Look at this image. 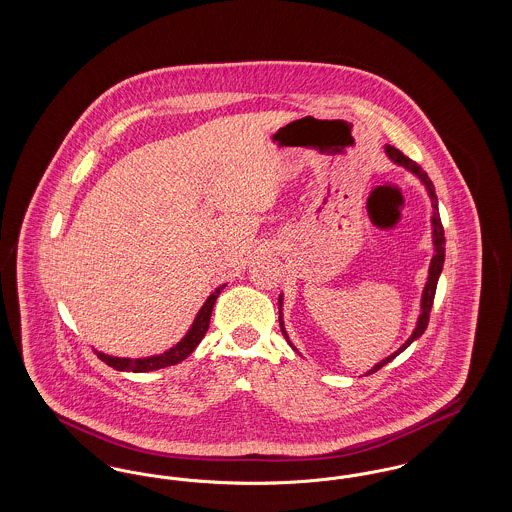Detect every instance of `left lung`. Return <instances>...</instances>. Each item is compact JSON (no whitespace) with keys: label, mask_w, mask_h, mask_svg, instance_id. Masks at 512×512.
I'll return each instance as SVG.
<instances>
[{"label":"left lung","mask_w":512,"mask_h":512,"mask_svg":"<svg viewBox=\"0 0 512 512\" xmlns=\"http://www.w3.org/2000/svg\"><path fill=\"white\" fill-rule=\"evenodd\" d=\"M386 153H388V157H390L391 161H393L395 165L405 167L407 171L413 172L414 176H418V178H420V182H422V184L426 186V190H428L430 201H432V209H434V215H432V226H434V232H432V234H434V257H432L430 270H428V282H426L424 292H422V301H420V317L416 320V328H414L411 338L405 341V343H403V345H401L393 355L386 357V359H384V361H380L378 365L372 366L366 374H372V372L380 370L382 366L388 365V363L393 361L399 353H403V351H405V349H407L414 340H418V338L424 334V330H426V326H428V320H430L432 305H434V295H436V288H438L439 274H441L443 261H445V234H443V226H441V219H439L438 195H436V190H434L432 180L428 178V174H426V172L420 169V165H416L413 159H409L407 155H403L397 147L386 146ZM278 305H280V330H282L284 338H286L288 343L292 345V341H290L288 334H286V328H284V320H282V295L278 297ZM293 351H297V349L293 347Z\"/></svg>","instance_id":"8db88e82"}]
</instances>
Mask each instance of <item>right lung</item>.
<instances>
[{
  "label": "right lung",
  "mask_w": 512,
  "mask_h": 512,
  "mask_svg": "<svg viewBox=\"0 0 512 512\" xmlns=\"http://www.w3.org/2000/svg\"><path fill=\"white\" fill-rule=\"evenodd\" d=\"M224 290V286H219L215 292L207 297V301L203 303V307L199 309L197 317H195L192 328L188 330V334L178 341L169 351L161 353V355H153L146 359H121V357H111L105 353H98L99 359L107 366H113L115 370H130V372H149V370H159L165 366L178 365L182 363L195 347L199 345V341L203 340V336L209 330V320L213 313V305L217 301L220 292Z\"/></svg>",
  "instance_id": "add662e5"
}]
</instances>
